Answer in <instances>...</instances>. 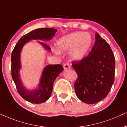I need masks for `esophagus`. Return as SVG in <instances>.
<instances>
[{
	"instance_id": "esophagus-1",
	"label": "esophagus",
	"mask_w": 127,
	"mask_h": 127,
	"mask_svg": "<svg viewBox=\"0 0 127 127\" xmlns=\"http://www.w3.org/2000/svg\"><path fill=\"white\" fill-rule=\"evenodd\" d=\"M63 67H64V70H68V69H70L71 68L70 65L68 63L64 64Z\"/></svg>"
}]
</instances>
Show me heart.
<instances>
[{
    "label": "heart",
    "mask_w": 127,
    "mask_h": 127,
    "mask_svg": "<svg viewBox=\"0 0 127 127\" xmlns=\"http://www.w3.org/2000/svg\"><path fill=\"white\" fill-rule=\"evenodd\" d=\"M93 44V37L89 32H72L61 36L56 40L57 49L60 51H69L72 60L79 62L85 58Z\"/></svg>",
    "instance_id": "obj_1"
}]
</instances>
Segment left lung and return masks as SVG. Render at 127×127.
Here are the masks:
<instances>
[{"instance_id":"1","label":"left lung","mask_w":127,"mask_h":127,"mask_svg":"<svg viewBox=\"0 0 127 127\" xmlns=\"http://www.w3.org/2000/svg\"><path fill=\"white\" fill-rule=\"evenodd\" d=\"M95 39L88 56L72 65L78 75L74 84L75 94L87 104L104 99L114 81L115 59L110 46L97 32Z\"/></svg>"}]
</instances>
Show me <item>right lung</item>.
I'll return each mask as SVG.
<instances>
[{
	"mask_svg": "<svg viewBox=\"0 0 127 127\" xmlns=\"http://www.w3.org/2000/svg\"><path fill=\"white\" fill-rule=\"evenodd\" d=\"M57 30L52 28H38L33 30L21 37L15 46L11 53V76L18 94L23 99L32 103L39 104L49 99L53 90L54 81L63 71L61 64L45 65L37 87L28 89L24 85L20 71L22 68L21 53L25 44L32 40L49 41L55 36ZM46 51L51 52L50 48L42 42L36 41Z\"/></svg>",
	"mask_w": 127,
	"mask_h": 127,
	"instance_id": "1",
	"label": "right lung"
}]
</instances>
